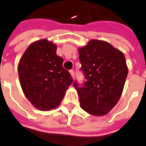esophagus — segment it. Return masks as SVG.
<instances>
[{"instance_id": "1", "label": "esophagus", "mask_w": 146, "mask_h": 146, "mask_svg": "<svg viewBox=\"0 0 146 146\" xmlns=\"http://www.w3.org/2000/svg\"><path fill=\"white\" fill-rule=\"evenodd\" d=\"M69 73H70V75H71V77L73 78H74V77H75V74H74V71L73 70H70L69 71Z\"/></svg>"}]
</instances>
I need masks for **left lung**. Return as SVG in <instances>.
Returning a JSON list of instances; mask_svg holds the SVG:
<instances>
[{"mask_svg":"<svg viewBox=\"0 0 146 146\" xmlns=\"http://www.w3.org/2000/svg\"><path fill=\"white\" fill-rule=\"evenodd\" d=\"M86 81L78 91L81 108L87 113L105 115L118 103L128 75L123 53L106 41L91 39L78 48Z\"/></svg>","mask_w":146,"mask_h":146,"instance_id":"left-lung-1","label":"left lung"}]
</instances>
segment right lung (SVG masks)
Returning <instances> with one entry per match:
<instances>
[{
  "label": "right lung",
  "mask_w": 146,
  "mask_h": 146,
  "mask_svg": "<svg viewBox=\"0 0 146 146\" xmlns=\"http://www.w3.org/2000/svg\"><path fill=\"white\" fill-rule=\"evenodd\" d=\"M63 62L56 55V45L47 38L31 43L20 59L18 71L21 87L38 110L57 108L73 83Z\"/></svg>",
  "instance_id": "obj_1"
}]
</instances>
